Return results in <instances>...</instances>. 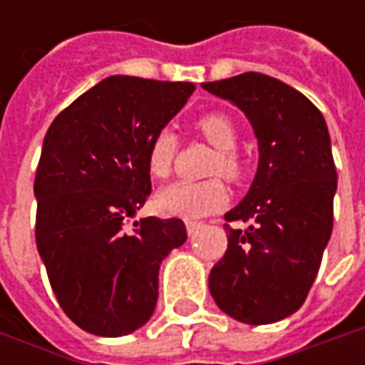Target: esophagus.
I'll use <instances>...</instances> for the list:
<instances>
[{"label":"esophagus","instance_id":"1","mask_svg":"<svg viewBox=\"0 0 365 365\" xmlns=\"http://www.w3.org/2000/svg\"><path fill=\"white\" fill-rule=\"evenodd\" d=\"M199 230H201V223L199 221H187V233L189 235H195Z\"/></svg>","mask_w":365,"mask_h":365}]
</instances>
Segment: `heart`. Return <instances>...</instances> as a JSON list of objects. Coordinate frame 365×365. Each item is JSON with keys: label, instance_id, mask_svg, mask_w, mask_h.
<instances>
[{"label": "heart", "instance_id": "heart-1", "mask_svg": "<svg viewBox=\"0 0 365 365\" xmlns=\"http://www.w3.org/2000/svg\"><path fill=\"white\" fill-rule=\"evenodd\" d=\"M192 130L215 148V156L209 164V175H221L227 180H240L244 176V162L235 152L237 146V130L225 113L209 111L197 118ZM175 133L160 130L154 133L146 150V168L152 178H166L173 170L176 158ZM227 203V189L219 178H209L201 182H187L178 180L156 195V209L162 215L173 217H203L215 213Z\"/></svg>", "mask_w": 365, "mask_h": 365}]
</instances>
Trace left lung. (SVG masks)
Instances as JSON below:
<instances>
[{
    "label": "left lung",
    "mask_w": 365,
    "mask_h": 365,
    "mask_svg": "<svg viewBox=\"0 0 365 365\" xmlns=\"http://www.w3.org/2000/svg\"><path fill=\"white\" fill-rule=\"evenodd\" d=\"M240 107L258 138L259 162L245 199L225 213L227 250L211 268L217 307L247 325L299 311L333 232L337 170L325 118L278 78L244 73L203 83ZM250 225L235 230L229 225Z\"/></svg>",
    "instance_id": "8db88e82"
}]
</instances>
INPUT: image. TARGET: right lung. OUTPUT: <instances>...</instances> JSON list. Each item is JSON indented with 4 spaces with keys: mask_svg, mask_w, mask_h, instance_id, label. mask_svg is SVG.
<instances>
[{
    "mask_svg": "<svg viewBox=\"0 0 365 365\" xmlns=\"http://www.w3.org/2000/svg\"><path fill=\"white\" fill-rule=\"evenodd\" d=\"M192 83L107 77L63 109L34 178L36 245L66 317L101 337L154 313L162 259L187 242L180 219H128L152 192L146 150L182 109Z\"/></svg>",
    "mask_w": 365,
    "mask_h": 365,
    "instance_id": "add662e5",
    "label": "right lung"
}]
</instances>
